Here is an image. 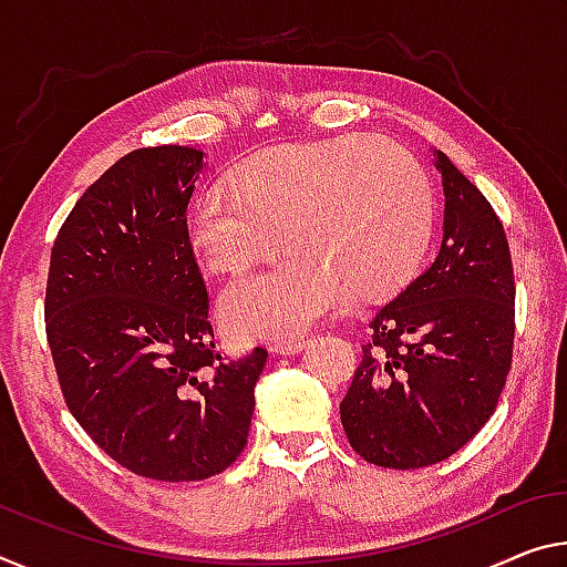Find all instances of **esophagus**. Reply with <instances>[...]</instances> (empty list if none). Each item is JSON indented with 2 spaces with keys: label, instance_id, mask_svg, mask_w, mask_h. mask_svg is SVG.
<instances>
[{
  "label": "esophagus",
  "instance_id": "obj_1",
  "mask_svg": "<svg viewBox=\"0 0 567 567\" xmlns=\"http://www.w3.org/2000/svg\"><path fill=\"white\" fill-rule=\"evenodd\" d=\"M305 348V338H282V340H272L269 343V350L272 353H280V355H290V353H298V350Z\"/></svg>",
  "mask_w": 567,
  "mask_h": 567
}]
</instances>
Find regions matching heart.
<instances>
[{
  "mask_svg": "<svg viewBox=\"0 0 567 567\" xmlns=\"http://www.w3.org/2000/svg\"><path fill=\"white\" fill-rule=\"evenodd\" d=\"M434 186L421 161L389 138L285 143L239 164L231 186L206 188L192 212V245L219 275L221 320L239 338L295 336L346 298L373 302L401 290L434 231Z\"/></svg>",
  "mask_w": 567,
  "mask_h": 567,
  "instance_id": "1",
  "label": "heart"
}]
</instances>
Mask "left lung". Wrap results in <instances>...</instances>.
I'll list each match as a JSON object with an SVG mask.
<instances>
[{"label":"left lung","mask_w":567,"mask_h":567,"mask_svg":"<svg viewBox=\"0 0 567 567\" xmlns=\"http://www.w3.org/2000/svg\"><path fill=\"white\" fill-rule=\"evenodd\" d=\"M434 156L446 196L442 247L375 310L340 401L350 446L389 470H419L460 452L497 409L515 343L505 227L449 156Z\"/></svg>","instance_id":"1"}]
</instances>
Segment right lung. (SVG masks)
I'll use <instances>...</instances> for the list:
<instances>
[{
  "label": "right lung",
  "instance_id": "right-lung-1",
  "mask_svg": "<svg viewBox=\"0 0 567 567\" xmlns=\"http://www.w3.org/2000/svg\"><path fill=\"white\" fill-rule=\"evenodd\" d=\"M204 151L125 154L85 188L50 255L44 330L62 399L125 470L209 480L247 444L267 350L224 361L186 212Z\"/></svg>",
  "mask_w": 567,
  "mask_h": 567
}]
</instances>
